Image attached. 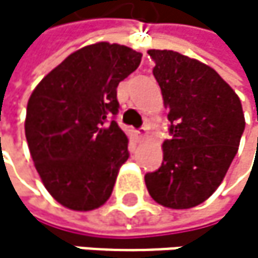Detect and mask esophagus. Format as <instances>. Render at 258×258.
<instances>
[{
    "label": "esophagus",
    "instance_id": "34e87169",
    "mask_svg": "<svg viewBox=\"0 0 258 258\" xmlns=\"http://www.w3.org/2000/svg\"><path fill=\"white\" fill-rule=\"evenodd\" d=\"M136 136H138V139H139V141L145 139V136H147V128H145V126L138 128V130H136Z\"/></svg>",
    "mask_w": 258,
    "mask_h": 258
}]
</instances>
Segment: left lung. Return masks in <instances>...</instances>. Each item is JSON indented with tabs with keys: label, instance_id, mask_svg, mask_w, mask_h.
I'll return each mask as SVG.
<instances>
[{
	"label": "left lung",
	"instance_id": "1",
	"mask_svg": "<svg viewBox=\"0 0 258 258\" xmlns=\"http://www.w3.org/2000/svg\"><path fill=\"white\" fill-rule=\"evenodd\" d=\"M168 108L170 139L162 164L145 175L150 197L164 207L190 209L221 184L244 132L238 96L215 69L175 51H148Z\"/></svg>",
	"mask_w": 258,
	"mask_h": 258
}]
</instances>
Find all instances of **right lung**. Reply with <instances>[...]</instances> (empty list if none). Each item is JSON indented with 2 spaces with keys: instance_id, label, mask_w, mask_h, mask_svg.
I'll return each instance as SVG.
<instances>
[{
  "instance_id": "obj_1",
  "label": "right lung",
  "mask_w": 258,
  "mask_h": 258,
  "mask_svg": "<svg viewBox=\"0 0 258 258\" xmlns=\"http://www.w3.org/2000/svg\"><path fill=\"white\" fill-rule=\"evenodd\" d=\"M142 54L106 41L66 57L34 90L24 132L46 190L73 211L97 209L111 197L128 138L114 120L117 85Z\"/></svg>"
}]
</instances>
